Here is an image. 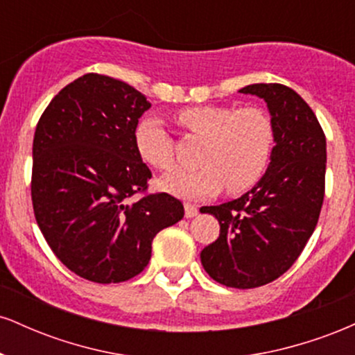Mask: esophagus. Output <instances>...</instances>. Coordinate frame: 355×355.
Instances as JSON below:
<instances>
[{"label":"esophagus","mask_w":355,"mask_h":355,"mask_svg":"<svg viewBox=\"0 0 355 355\" xmlns=\"http://www.w3.org/2000/svg\"><path fill=\"white\" fill-rule=\"evenodd\" d=\"M198 214V209L195 205H191V203H185V217L187 218H191L195 217V215Z\"/></svg>","instance_id":"1"}]
</instances>
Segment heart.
Listing matches in <instances>:
<instances>
[{
    "label": "heart",
    "mask_w": 355,
    "mask_h": 355,
    "mask_svg": "<svg viewBox=\"0 0 355 355\" xmlns=\"http://www.w3.org/2000/svg\"><path fill=\"white\" fill-rule=\"evenodd\" d=\"M189 135L200 138L197 170H178L165 175L160 187L183 198H203L225 187L232 195L243 193L262 180L275 145L274 121L259 107L198 105L175 113ZM138 157L157 170L175 165L173 138L153 116L138 120L133 130Z\"/></svg>",
    "instance_id": "1"
}]
</instances>
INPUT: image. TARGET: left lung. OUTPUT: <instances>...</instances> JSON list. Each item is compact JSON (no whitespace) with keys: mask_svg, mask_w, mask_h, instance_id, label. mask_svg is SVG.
Instances as JSON below:
<instances>
[{"mask_svg":"<svg viewBox=\"0 0 355 355\" xmlns=\"http://www.w3.org/2000/svg\"><path fill=\"white\" fill-rule=\"evenodd\" d=\"M266 100L275 146L266 175L245 195L202 207L220 223V235L202 250L211 279L234 288H254L285 274L309 242L325 191L324 130L299 93L280 83L240 89Z\"/></svg>","mask_w":355,"mask_h":355,"instance_id":"left-lung-1","label":"left lung"}]
</instances>
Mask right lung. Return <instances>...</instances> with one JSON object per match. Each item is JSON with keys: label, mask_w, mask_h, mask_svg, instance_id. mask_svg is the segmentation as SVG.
<instances>
[{"label": "right lung", "mask_w": 355, "mask_h": 355, "mask_svg": "<svg viewBox=\"0 0 355 355\" xmlns=\"http://www.w3.org/2000/svg\"><path fill=\"white\" fill-rule=\"evenodd\" d=\"M150 107L125 81L88 73L61 89L36 125L35 218L61 263L92 282L140 274L155 235L185 214L172 195L145 193L152 172L133 130Z\"/></svg>", "instance_id": "1"}]
</instances>
